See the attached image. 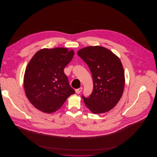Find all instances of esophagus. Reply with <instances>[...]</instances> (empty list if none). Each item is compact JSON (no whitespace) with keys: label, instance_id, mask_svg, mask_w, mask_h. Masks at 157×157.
Returning a JSON list of instances; mask_svg holds the SVG:
<instances>
[{"label":"esophagus","instance_id":"1","mask_svg":"<svg viewBox=\"0 0 157 157\" xmlns=\"http://www.w3.org/2000/svg\"><path fill=\"white\" fill-rule=\"evenodd\" d=\"M82 87H80V88H78V89H76V90H75V93H76L77 94H79V93L82 91Z\"/></svg>","mask_w":157,"mask_h":157}]
</instances>
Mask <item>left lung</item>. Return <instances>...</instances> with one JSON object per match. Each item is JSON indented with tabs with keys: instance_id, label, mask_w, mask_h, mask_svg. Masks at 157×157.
Here are the masks:
<instances>
[{
	"instance_id": "left-lung-1",
	"label": "left lung",
	"mask_w": 157,
	"mask_h": 157,
	"mask_svg": "<svg viewBox=\"0 0 157 157\" xmlns=\"http://www.w3.org/2000/svg\"><path fill=\"white\" fill-rule=\"evenodd\" d=\"M77 54L88 66L93 82L90 96L82 97L86 106L93 114L109 111L120 100L124 88L121 60L108 49L99 46L83 48Z\"/></svg>"
}]
</instances>
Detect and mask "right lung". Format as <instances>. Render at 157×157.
<instances>
[{"mask_svg": "<svg viewBox=\"0 0 157 157\" xmlns=\"http://www.w3.org/2000/svg\"><path fill=\"white\" fill-rule=\"evenodd\" d=\"M74 55V50L67 48H44L29 60L24 75V89L29 102L38 110L48 114L56 112L75 93L64 72Z\"/></svg>", "mask_w": 157, "mask_h": 157, "instance_id": "right-lung-1", "label": "right lung"}]
</instances>
